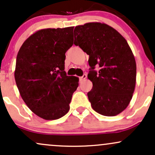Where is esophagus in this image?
I'll return each instance as SVG.
<instances>
[{"mask_svg": "<svg viewBox=\"0 0 155 155\" xmlns=\"http://www.w3.org/2000/svg\"><path fill=\"white\" fill-rule=\"evenodd\" d=\"M87 79V75L86 74H84L82 76H81V77H79V81L80 82H81V81H83L84 80H85Z\"/></svg>", "mask_w": 155, "mask_h": 155, "instance_id": "34e87169", "label": "esophagus"}]
</instances>
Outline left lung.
<instances>
[{
  "instance_id": "1",
  "label": "left lung",
  "mask_w": 155,
  "mask_h": 155,
  "mask_svg": "<svg viewBox=\"0 0 155 155\" xmlns=\"http://www.w3.org/2000/svg\"><path fill=\"white\" fill-rule=\"evenodd\" d=\"M74 44L89 55L87 77L92 89L87 93L92 108L104 116L113 117L127 107L134 92L136 63L130 47L112 27L89 22L74 29ZM99 66L97 72L94 70Z\"/></svg>"
}]
</instances>
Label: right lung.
<instances>
[{
  "label": "right lung",
  "mask_w": 155,
  "mask_h": 155,
  "mask_svg": "<svg viewBox=\"0 0 155 155\" xmlns=\"http://www.w3.org/2000/svg\"><path fill=\"white\" fill-rule=\"evenodd\" d=\"M74 27L47 28L25 40L17 56L15 78L22 100L46 120L61 118L70 109L79 78L67 76L65 52L74 44Z\"/></svg>",
  "instance_id": "1"
}]
</instances>
